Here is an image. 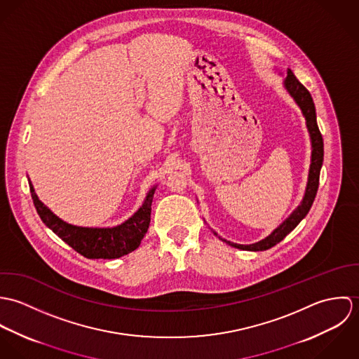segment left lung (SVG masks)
Wrapping results in <instances>:
<instances>
[{
    "label": "left lung",
    "instance_id": "8db88e82",
    "mask_svg": "<svg viewBox=\"0 0 359 359\" xmlns=\"http://www.w3.org/2000/svg\"><path fill=\"white\" fill-rule=\"evenodd\" d=\"M275 70L278 72V69H275ZM282 77H283L285 90L293 98V101L297 103V106L300 107V110L306 118V126H307L309 141H311V164H309V170H308L307 187H306V192H304V196H303V201L300 202V205L292 211V214L282 224H279L266 238H264L259 242L252 243V245H239V243H233V242H229V241L218 236V233L215 231H212L214 235L218 236L222 242H225L226 245H229L232 248L241 249V250L264 252V250L273 248L280 241H283V238H286V235H289L300 224V221L307 215L311 205L313 203V199L316 196V191H318V185H319V174H320V168H322V163H323V140H322V135H320V131H319L318 123H316L315 104H313L312 97L308 93L307 88L296 79V76L293 74V72L290 69H287V74L286 76L282 74Z\"/></svg>",
    "mask_w": 359,
    "mask_h": 359
}]
</instances>
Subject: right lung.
Listing matches in <instances>:
<instances>
[{
    "label": "right lung",
    "mask_w": 359,
    "mask_h": 359,
    "mask_svg": "<svg viewBox=\"0 0 359 359\" xmlns=\"http://www.w3.org/2000/svg\"><path fill=\"white\" fill-rule=\"evenodd\" d=\"M29 180L32 199L43 222L65 243L87 258L111 259L134 252L148 232L151 210L157 185L147 194L141 207L124 222L116 226H79L59 218L48 205H44Z\"/></svg>",
    "instance_id": "obj_1"
}]
</instances>
